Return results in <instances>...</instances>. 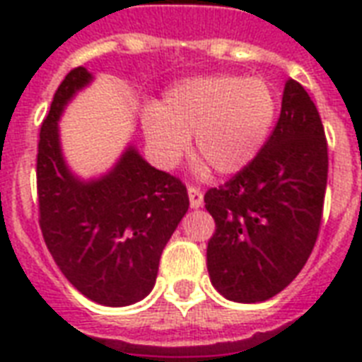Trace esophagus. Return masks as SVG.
Segmentation results:
<instances>
[{
    "label": "esophagus",
    "mask_w": 362,
    "mask_h": 362,
    "mask_svg": "<svg viewBox=\"0 0 362 362\" xmlns=\"http://www.w3.org/2000/svg\"><path fill=\"white\" fill-rule=\"evenodd\" d=\"M187 195H189V204H192V209H201V206H203V192H201L199 187H187Z\"/></svg>",
    "instance_id": "obj_1"
}]
</instances>
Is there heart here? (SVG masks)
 <instances>
[{"label":"heart","instance_id":"b5f03b06","mask_svg":"<svg viewBox=\"0 0 362 362\" xmlns=\"http://www.w3.org/2000/svg\"><path fill=\"white\" fill-rule=\"evenodd\" d=\"M276 112L274 90L259 76H193L170 86L158 110L144 115V135L163 169L178 165L192 139L193 158L233 176L263 150Z\"/></svg>","mask_w":362,"mask_h":362}]
</instances>
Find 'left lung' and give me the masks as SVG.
<instances>
[{
	"instance_id": "left-lung-1",
	"label": "left lung",
	"mask_w": 362,
	"mask_h": 362,
	"mask_svg": "<svg viewBox=\"0 0 362 362\" xmlns=\"http://www.w3.org/2000/svg\"><path fill=\"white\" fill-rule=\"evenodd\" d=\"M327 170L320 112L306 90L289 78L263 150L204 195V209L216 221L206 267L220 295L263 303L295 280L317 240Z\"/></svg>"
}]
</instances>
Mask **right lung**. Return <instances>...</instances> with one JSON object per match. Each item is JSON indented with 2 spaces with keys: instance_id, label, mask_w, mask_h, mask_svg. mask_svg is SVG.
Segmentation results:
<instances>
[{
  "instance_id": "obj_1",
  "label": "right lung",
  "mask_w": 362,
  "mask_h": 362,
  "mask_svg": "<svg viewBox=\"0 0 362 362\" xmlns=\"http://www.w3.org/2000/svg\"><path fill=\"white\" fill-rule=\"evenodd\" d=\"M93 75L76 67L54 93L37 153L39 223L64 276L103 306H129L156 286L159 259L189 209L186 186L148 163L133 142L112 169L84 180L69 169L59 118Z\"/></svg>"
}]
</instances>
